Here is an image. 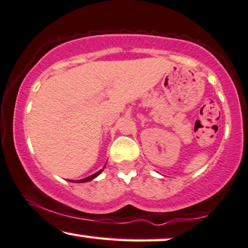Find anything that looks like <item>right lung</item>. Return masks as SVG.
Returning <instances> with one entry per match:
<instances>
[{
  "instance_id": "right-lung-1",
  "label": "right lung",
  "mask_w": 248,
  "mask_h": 248,
  "mask_svg": "<svg viewBox=\"0 0 248 248\" xmlns=\"http://www.w3.org/2000/svg\"><path fill=\"white\" fill-rule=\"evenodd\" d=\"M102 170H98V171H97V173L93 174V175H90V176H88V177H86V179H82V180H78V181H77V182H88V181H90V180H93V179H94V177H96V176H97V175H98V174H100Z\"/></svg>"
}]
</instances>
